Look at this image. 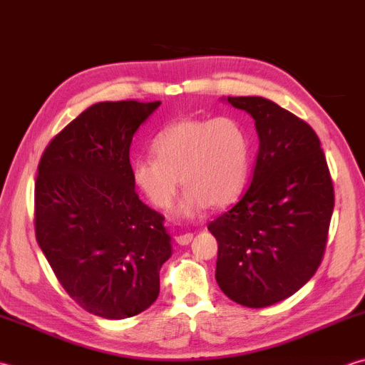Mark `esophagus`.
Returning <instances> with one entry per match:
<instances>
[{
  "instance_id": "34e87169",
  "label": "esophagus",
  "mask_w": 365,
  "mask_h": 365,
  "mask_svg": "<svg viewBox=\"0 0 365 365\" xmlns=\"http://www.w3.org/2000/svg\"><path fill=\"white\" fill-rule=\"evenodd\" d=\"M175 240H177V244H178V245H188L190 242L192 240V234H191V232L180 234V235H177Z\"/></svg>"
}]
</instances>
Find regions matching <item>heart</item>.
<instances>
[{"label": "heart", "mask_w": 365, "mask_h": 365, "mask_svg": "<svg viewBox=\"0 0 365 365\" xmlns=\"http://www.w3.org/2000/svg\"><path fill=\"white\" fill-rule=\"evenodd\" d=\"M155 158H138L131 178L156 209H169L178 185L187 187L175 217L195 220L210 205L226 207L245 187L252 147L244 128L230 117L183 118L155 135Z\"/></svg>", "instance_id": "obj_1"}]
</instances>
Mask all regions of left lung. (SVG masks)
Masks as SVG:
<instances>
[{"instance_id":"8db88e82","label":"left lung","mask_w":365,"mask_h":365,"mask_svg":"<svg viewBox=\"0 0 365 365\" xmlns=\"http://www.w3.org/2000/svg\"><path fill=\"white\" fill-rule=\"evenodd\" d=\"M227 103L253 117L259 152L245 195L207 226L218 242L215 278L234 302L262 309L315 275L334 187L318 135L304 120L261 96Z\"/></svg>"}]
</instances>
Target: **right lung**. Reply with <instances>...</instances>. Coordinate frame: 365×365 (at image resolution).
<instances>
[{
    "label": "right lung",
    "instance_id": "1",
    "mask_svg": "<svg viewBox=\"0 0 365 365\" xmlns=\"http://www.w3.org/2000/svg\"><path fill=\"white\" fill-rule=\"evenodd\" d=\"M160 104H93L50 140L39 161L36 239L61 287L96 317L147 310L173 255L164 217L139 199L130 163L134 133Z\"/></svg>",
    "mask_w": 365,
    "mask_h": 365
}]
</instances>
